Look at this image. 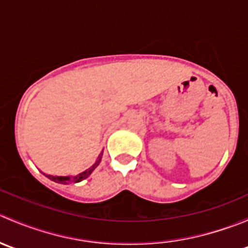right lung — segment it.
<instances>
[{
  "label": "right lung",
  "mask_w": 248,
  "mask_h": 248,
  "mask_svg": "<svg viewBox=\"0 0 248 248\" xmlns=\"http://www.w3.org/2000/svg\"><path fill=\"white\" fill-rule=\"evenodd\" d=\"M102 156H103V151H102L101 154H99L98 158H97V161L94 162L93 166L90 167V168L86 169V170H85V171H82V172H80V174L76 175V176H54V175H46V174H44V175H46L47 179H50V180H51V181H54V182H57V184L67 185V184H69V182H73V184H77V182L82 181V180H85V179H86V177H89L90 175H91V172L93 171L94 169L97 168V167H98L99 163H101Z\"/></svg>",
  "instance_id": "add662e5"
}]
</instances>
